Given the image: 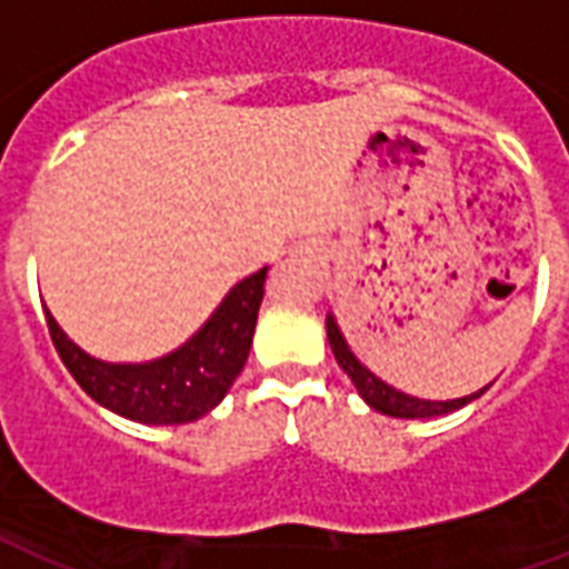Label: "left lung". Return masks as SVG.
<instances>
[{"label":"left lung","mask_w":569,"mask_h":569,"mask_svg":"<svg viewBox=\"0 0 569 569\" xmlns=\"http://www.w3.org/2000/svg\"><path fill=\"white\" fill-rule=\"evenodd\" d=\"M328 339H330V348H333V357H337L339 369L355 380L357 392H360L366 405L375 407L378 413L398 416V419H428V416L451 413V410H458V407L476 401L478 396H485L487 389H490V383H487L485 389H478V392H472V396L451 398V401H425V398H413V396H407V392H398V389L389 387V383H383L378 375L369 372V369H366L355 355H351V348L346 346V339H342V333H339L333 316H328Z\"/></svg>","instance_id":"obj_1"}]
</instances>
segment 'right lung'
Listing matches in <instances>:
<instances>
[{
	"label": "right lung",
	"instance_id": "right-lung-1",
	"mask_svg": "<svg viewBox=\"0 0 569 569\" xmlns=\"http://www.w3.org/2000/svg\"><path fill=\"white\" fill-rule=\"evenodd\" d=\"M266 271L244 277L230 289L212 319L173 355L141 366L93 360L76 348L47 310V328L61 363L76 383L102 407L132 422L182 425L212 410L248 360L257 312L266 292Z\"/></svg>",
	"mask_w": 569,
	"mask_h": 569
}]
</instances>
